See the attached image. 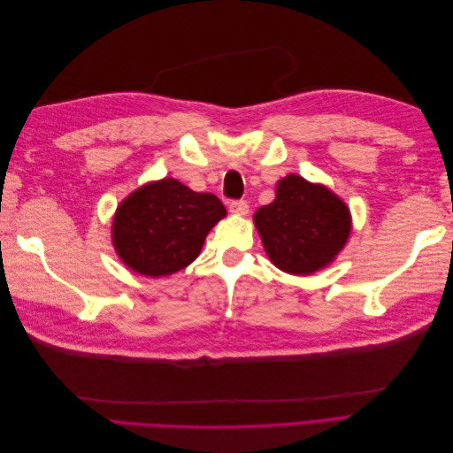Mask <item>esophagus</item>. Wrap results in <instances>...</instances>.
I'll list each match as a JSON object with an SVG mask.
<instances>
[{
    "instance_id": "esophagus-1",
    "label": "esophagus",
    "mask_w": 453,
    "mask_h": 453,
    "mask_svg": "<svg viewBox=\"0 0 453 453\" xmlns=\"http://www.w3.org/2000/svg\"><path fill=\"white\" fill-rule=\"evenodd\" d=\"M228 210L230 213H236V215H248L250 213V205L245 200H230L228 202Z\"/></svg>"
}]
</instances>
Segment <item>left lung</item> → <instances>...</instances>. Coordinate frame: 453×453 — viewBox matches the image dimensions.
<instances>
[{
	"instance_id": "1",
	"label": "left lung",
	"mask_w": 453,
	"mask_h": 453,
	"mask_svg": "<svg viewBox=\"0 0 453 453\" xmlns=\"http://www.w3.org/2000/svg\"><path fill=\"white\" fill-rule=\"evenodd\" d=\"M253 221L272 263L295 276L331 265L351 232L348 205L295 173L283 177L276 200L258 208Z\"/></svg>"
}]
</instances>
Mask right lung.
Here are the masks:
<instances>
[{
	"label": "right lung",
	"mask_w": 453,
	"mask_h": 453,
	"mask_svg": "<svg viewBox=\"0 0 453 453\" xmlns=\"http://www.w3.org/2000/svg\"><path fill=\"white\" fill-rule=\"evenodd\" d=\"M225 215L223 202L211 193H195L172 177L147 183L117 208L115 251L142 276H170L193 263Z\"/></svg>",
	"instance_id": "obj_1"
}]
</instances>
